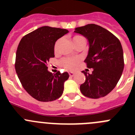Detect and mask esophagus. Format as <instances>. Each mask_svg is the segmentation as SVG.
I'll return each mask as SVG.
<instances>
[{
	"label": "esophagus",
	"instance_id": "1",
	"mask_svg": "<svg viewBox=\"0 0 135 135\" xmlns=\"http://www.w3.org/2000/svg\"><path fill=\"white\" fill-rule=\"evenodd\" d=\"M69 75H70L71 77H73V76H74L75 74L73 73V72H69Z\"/></svg>",
	"mask_w": 135,
	"mask_h": 135
}]
</instances>
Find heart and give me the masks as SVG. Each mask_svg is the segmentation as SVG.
<instances>
[{"label": "heart", "instance_id": "b5f03b06", "mask_svg": "<svg viewBox=\"0 0 135 135\" xmlns=\"http://www.w3.org/2000/svg\"><path fill=\"white\" fill-rule=\"evenodd\" d=\"M72 39H73V42L75 44L77 42L80 41V40H82V39L84 38L82 36H81L76 35L74 36ZM58 42H59V41H57L55 44V49H57ZM80 61V58H78V57H76V58L67 57V58H64V59H63L61 61V64L62 66H64L65 68L68 69V70H74L76 69V68L77 67L78 64H79Z\"/></svg>", "mask_w": 135, "mask_h": 135}]
</instances>
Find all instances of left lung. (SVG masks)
Returning a JSON list of instances; mask_svg holds the SVG:
<instances>
[{
  "mask_svg": "<svg viewBox=\"0 0 135 135\" xmlns=\"http://www.w3.org/2000/svg\"><path fill=\"white\" fill-rule=\"evenodd\" d=\"M75 33L82 34L89 41V53L84 62L92 74L82 71L86 76L80 86L82 95L89 98L106 96L115 88L124 70L123 50L114 34L96 24L76 27Z\"/></svg>",
  "mask_w": 135,
  "mask_h": 135,
  "instance_id": "8db88e82",
  "label": "left lung"
}]
</instances>
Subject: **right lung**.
<instances>
[{"label": "right lung", "instance_id": "right-lung-1", "mask_svg": "<svg viewBox=\"0 0 135 135\" xmlns=\"http://www.w3.org/2000/svg\"><path fill=\"white\" fill-rule=\"evenodd\" d=\"M68 32L65 29L42 26L23 36L19 44L15 71L23 89L38 101H55L63 94L68 73H51L47 62L55 57V42Z\"/></svg>", "mask_w": 135, "mask_h": 135}]
</instances>
